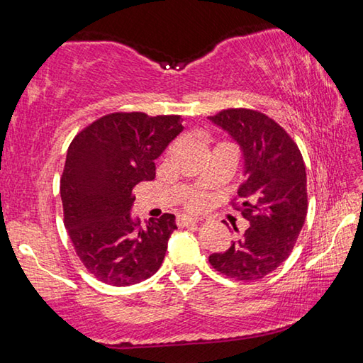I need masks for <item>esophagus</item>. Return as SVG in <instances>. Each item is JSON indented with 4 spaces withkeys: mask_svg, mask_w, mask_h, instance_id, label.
<instances>
[{
    "mask_svg": "<svg viewBox=\"0 0 363 363\" xmlns=\"http://www.w3.org/2000/svg\"><path fill=\"white\" fill-rule=\"evenodd\" d=\"M200 218H190V216H177L176 219V224L179 227H184V225H189V224H195L199 223Z\"/></svg>",
    "mask_w": 363,
    "mask_h": 363,
    "instance_id": "34e87169",
    "label": "esophagus"
}]
</instances>
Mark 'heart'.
<instances>
[{
    "label": "heart",
    "mask_w": 363,
    "mask_h": 363,
    "mask_svg": "<svg viewBox=\"0 0 363 363\" xmlns=\"http://www.w3.org/2000/svg\"><path fill=\"white\" fill-rule=\"evenodd\" d=\"M206 203H208V199L201 192L189 194L186 196V200H184V205H186L187 210H192V211L201 210V208L206 206Z\"/></svg>",
    "instance_id": "1"
}]
</instances>
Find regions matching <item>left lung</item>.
<instances>
[{
    "label": "left lung",
    "instance_id": "1",
    "mask_svg": "<svg viewBox=\"0 0 363 363\" xmlns=\"http://www.w3.org/2000/svg\"><path fill=\"white\" fill-rule=\"evenodd\" d=\"M208 118L242 147L247 181L230 205L250 223L229 250L210 256V264L229 279L256 281L290 256L304 225V160L290 134L257 110L224 108Z\"/></svg>",
    "mask_w": 363,
    "mask_h": 363
}]
</instances>
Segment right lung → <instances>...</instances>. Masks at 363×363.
I'll return each instance as SVG.
<instances>
[{"instance_id": "add662e5", "label": "right lung", "mask_w": 363, "mask_h": 363, "mask_svg": "<svg viewBox=\"0 0 363 363\" xmlns=\"http://www.w3.org/2000/svg\"><path fill=\"white\" fill-rule=\"evenodd\" d=\"M182 130L181 115L113 112L73 138L60 176L64 224L79 261L104 284H139L162 266L174 214L134 223L133 189L155 177L153 160Z\"/></svg>"}]
</instances>
